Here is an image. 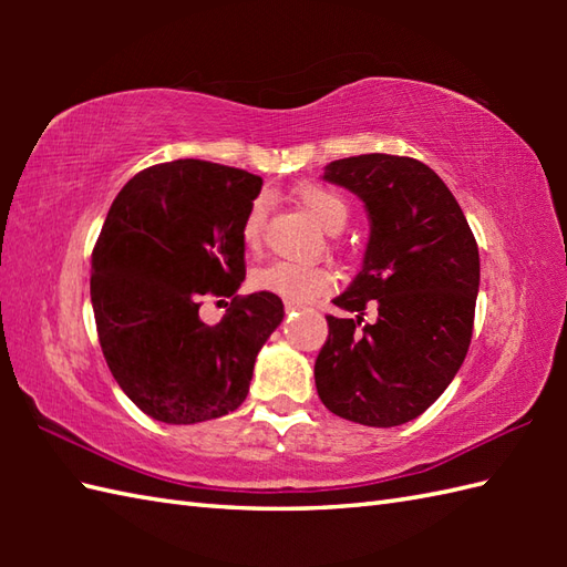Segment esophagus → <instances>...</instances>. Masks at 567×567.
Returning a JSON list of instances; mask_svg holds the SVG:
<instances>
[{
  "label": "esophagus",
  "mask_w": 567,
  "mask_h": 567,
  "mask_svg": "<svg viewBox=\"0 0 567 567\" xmlns=\"http://www.w3.org/2000/svg\"><path fill=\"white\" fill-rule=\"evenodd\" d=\"M285 309H287V311H297L299 307H297V305H290V302H285Z\"/></svg>",
  "instance_id": "34e87169"
}]
</instances>
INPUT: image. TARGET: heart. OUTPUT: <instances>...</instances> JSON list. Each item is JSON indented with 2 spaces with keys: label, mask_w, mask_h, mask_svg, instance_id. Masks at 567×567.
Wrapping results in <instances>:
<instances>
[{
  "label": "heart",
  "mask_w": 567,
  "mask_h": 567,
  "mask_svg": "<svg viewBox=\"0 0 567 567\" xmlns=\"http://www.w3.org/2000/svg\"><path fill=\"white\" fill-rule=\"evenodd\" d=\"M297 202L302 204V209L311 219L331 234H339L348 221V204L339 192H333L331 187L302 185L297 189ZM265 221H268V202L262 197L252 199L244 216V226H240V238H244L248 250L260 248ZM333 282L336 277L331 270L290 260H275L252 275V287H256V290L270 292L297 307L311 305L317 302L319 297L329 295L333 290Z\"/></svg>",
  "instance_id": "obj_1"
}]
</instances>
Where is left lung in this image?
Masks as SVG:
<instances>
[{
	"instance_id": "1",
	"label": "left lung",
	"mask_w": 567,
	"mask_h": 567,
	"mask_svg": "<svg viewBox=\"0 0 567 567\" xmlns=\"http://www.w3.org/2000/svg\"><path fill=\"white\" fill-rule=\"evenodd\" d=\"M370 216L363 270L333 299L358 319L327 317L315 363L321 402L363 426H400L424 414L461 370L473 339L480 252L461 204L429 165L368 153L327 165ZM379 299V321L358 332Z\"/></svg>"
}]
</instances>
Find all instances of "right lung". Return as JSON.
Here are the masks:
<instances>
[{
    "mask_svg": "<svg viewBox=\"0 0 567 567\" xmlns=\"http://www.w3.org/2000/svg\"><path fill=\"white\" fill-rule=\"evenodd\" d=\"M262 179L209 161L151 165L124 185L92 250V309L118 388L143 414L199 424L244 404L282 299L240 297V226ZM204 293L234 296L225 319H198Z\"/></svg>",
    "mask_w": 567,
    "mask_h": 567,
    "instance_id": "1",
    "label": "right lung"
}]
</instances>
